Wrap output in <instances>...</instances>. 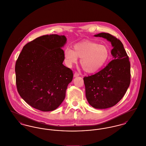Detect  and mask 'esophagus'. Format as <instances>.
Returning <instances> with one entry per match:
<instances>
[{"instance_id":"esophagus-1","label":"esophagus","mask_w":146,"mask_h":146,"mask_svg":"<svg viewBox=\"0 0 146 146\" xmlns=\"http://www.w3.org/2000/svg\"><path fill=\"white\" fill-rule=\"evenodd\" d=\"M79 74L77 72H75V73H74V76L75 77V78H76V77H78V76H79Z\"/></svg>"}]
</instances>
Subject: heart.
Masks as SVG:
<instances>
[{
  "instance_id": "b5f03b06",
  "label": "heart",
  "mask_w": 146,
  "mask_h": 146,
  "mask_svg": "<svg viewBox=\"0 0 146 146\" xmlns=\"http://www.w3.org/2000/svg\"><path fill=\"white\" fill-rule=\"evenodd\" d=\"M66 64L71 66L76 64L78 58L80 59V65L87 73L92 74L100 70L107 62L110 56V51L106 46L86 40L76 44L74 50L66 48L64 52Z\"/></svg>"
}]
</instances>
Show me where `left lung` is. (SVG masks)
<instances>
[{"instance_id":"8db88e82","label":"left lung","mask_w":146,"mask_h":146,"mask_svg":"<svg viewBox=\"0 0 146 146\" xmlns=\"http://www.w3.org/2000/svg\"><path fill=\"white\" fill-rule=\"evenodd\" d=\"M94 36L103 38L111 42L113 59L95 75L84 78L86 97L92 107L105 109L116 105L126 94L130 84L131 66L119 40L106 33Z\"/></svg>"}]
</instances>
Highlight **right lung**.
I'll use <instances>...</instances> for the list:
<instances>
[{"mask_svg": "<svg viewBox=\"0 0 146 146\" xmlns=\"http://www.w3.org/2000/svg\"><path fill=\"white\" fill-rule=\"evenodd\" d=\"M65 35L40 36L26 44L15 64L16 84L21 97L31 107L44 112L62 104L72 71L62 64Z\"/></svg>", "mask_w": 146, "mask_h": 146, "instance_id": "1", "label": "right lung"}]
</instances>
